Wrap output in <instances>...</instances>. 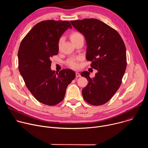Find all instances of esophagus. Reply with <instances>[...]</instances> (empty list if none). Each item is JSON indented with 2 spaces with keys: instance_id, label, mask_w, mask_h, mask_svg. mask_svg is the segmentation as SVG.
<instances>
[{
  "instance_id": "obj_1",
  "label": "esophagus",
  "mask_w": 148,
  "mask_h": 148,
  "mask_svg": "<svg viewBox=\"0 0 148 148\" xmlns=\"http://www.w3.org/2000/svg\"><path fill=\"white\" fill-rule=\"evenodd\" d=\"M75 75H76L77 77H81L80 74L78 73H75Z\"/></svg>"
}]
</instances>
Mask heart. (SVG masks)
Segmentation results:
<instances>
[{
	"label": "heart",
	"instance_id": "b5f03b06",
	"mask_svg": "<svg viewBox=\"0 0 148 148\" xmlns=\"http://www.w3.org/2000/svg\"><path fill=\"white\" fill-rule=\"evenodd\" d=\"M81 38H83L82 35L79 33V32H73L70 34V39L72 41L73 43H75L76 41L81 39ZM62 41H63V37H61L59 40H58V48L60 49L61 45L62 43ZM80 60L79 57H71L69 58L67 61H66V64L70 67L71 68L73 69H78L79 67V64H78V61Z\"/></svg>",
	"mask_w": 148,
	"mask_h": 148
}]
</instances>
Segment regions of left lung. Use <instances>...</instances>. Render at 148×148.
Instances as JSON below:
<instances>
[{
	"instance_id": "obj_1",
	"label": "left lung",
	"mask_w": 148,
	"mask_h": 148,
	"mask_svg": "<svg viewBox=\"0 0 148 148\" xmlns=\"http://www.w3.org/2000/svg\"><path fill=\"white\" fill-rule=\"evenodd\" d=\"M87 41V61L97 70L94 78L90 73L81 75L88 83L82 89L83 98L87 103L98 106L109 101L119 89L126 68L124 42L116 30L96 18L70 21Z\"/></svg>"
}]
</instances>
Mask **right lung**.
Segmentation results:
<instances>
[{
    "instance_id": "right-lung-1",
    "label": "right lung",
    "mask_w": 148,
    "mask_h": 148,
    "mask_svg": "<svg viewBox=\"0 0 148 148\" xmlns=\"http://www.w3.org/2000/svg\"><path fill=\"white\" fill-rule=\"evenodd\" d=\"M69 28H72L69 21H42L23 38L18 51V70L27 88L38 101L49 106L63 100L75 77L71 70L56 73L50 68V58L58 54V40Z\"/></svg>"
}]
</instances>
